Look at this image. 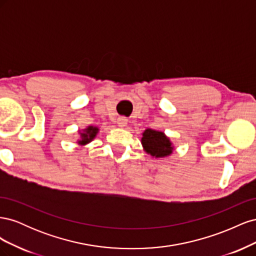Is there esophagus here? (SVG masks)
<instances>
[{"label":"esophagus","instance_id":"34e87169","mask_svg":"<svg viewBox=\"0 0 256 256\" xmlns=\"http://www.w3.org/2000/svg\"><path fill=\"white\" fill-rule=\"evenodd\" d=\"M127 122H128V120L127 118H125V116H120V118H118V125L120 127H125L127 125Z\"/></svg>","mask_w":256,"mask_h":256}]
</instances>
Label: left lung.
Returning <instances> with one entry per match:
<instances>
[{"instance_id":"left-lung-1","label":"left lung","mask_w":256,"mask_h":256,"mask_svg":"<svg viewBox=\"0 0 256 256\" xmlns=\"http://www.w3.org/2000/svg\"><path fill=\"white\" fill-rule=\"evenodd\" d=\"M142 144L146 152L157 158L166 157L170 154H172L173 150L171 142L164 134L152 129H146L144 131Z\"/></svg>"}]
</instances>
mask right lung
Segmentation results:
<instances>
[{
  "instance_id": "add662e5",
  "label": "right lung",
  "mask_w": 256,
  "mask_h": 256,
  "mask_svg": "<svg viewBox=\"0 0 256 256\" xmlns=\"http://www.w3.org/2000/svg\"><path fill=\"white\" fill-rule=\"evenodd\" d=\"M98 132V128L96 127H88L85 129V131L83 134H81V136H82V140L79 141V144H86L88 142H90L92 138H94L96 136Z\"/></svg>"
}]
</instances>
